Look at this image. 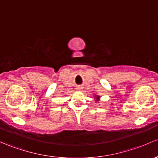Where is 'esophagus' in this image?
<instances>
[{"label": "esophagus", "mask_w": 158, "mask_h": 158, "mask_svg": "<svg viewBox=\"0 0 158 158\" xmlns=\"http://www.w3.org/2000/svg\"><path fill=\"white\" fill-rule=\"evenodd\" d=\"M76 89H77V90H82V86L79 85V86H77V88H76Z\"/></svg>", "instance_id": "obj_1"}]
</instances>
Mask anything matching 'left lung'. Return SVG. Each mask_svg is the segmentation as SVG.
I'll return each mask as SVG.
<instances>
[{
    "mask_svg": "<svg viewBox=\"0 0 158 158\" xmlns=\"http://www.w3.org/2000/svg\"><path fill=\"white\" fill-rule=\"evenodd\" d=\"M95 98H96V99H97L96 101H98L99 99H100V97H99V96H97V97H95Z\"/></svg>",
    "mask_w": 158,
    "mask_h": 158,
    "instance_id": "8db88e82",
    "label": "left lung"
}]
</instances>
